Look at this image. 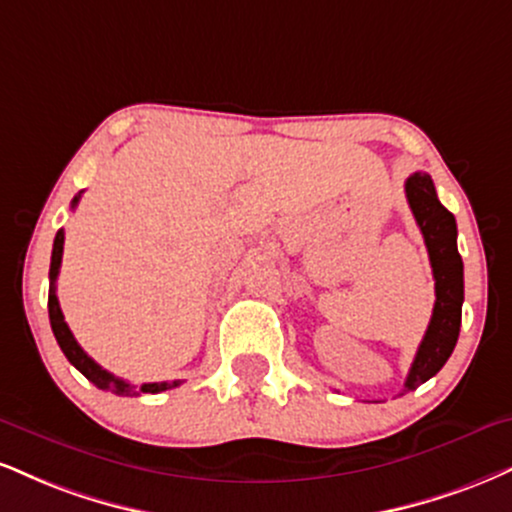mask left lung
<instances>
[{
	"mask_svg": "<svg viewBox=\"0 0 512 512\" xmlns=\"http://www.w3.org/2000/svg\"><path fill=\"white\" fill-rule=\"evenodd\" d=\"M405 197H408V205L424 236L436 281L432 322L427 326V334L417 348L408 379H405V391H415L417 386L432 379L446 365L455 343H458L465 281L463 257L458 252V226H455L453 214L436 197L432 176L415 171L405 181Z\"/></svg>",
	"mask_w": 512,
	"mask_h": 512,
	"instance_id": "left-lung-1",
	"label": "left lung"
}]
</instances>
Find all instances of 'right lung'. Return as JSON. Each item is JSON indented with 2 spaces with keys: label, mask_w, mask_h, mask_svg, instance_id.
Segmentation results:
<instances>
[{
  "label": "right lung",
  "mask_w": 512,
  "mask_h": 512,
  "mask_svg": "<svg viewBox=\"0 0 512 512\" xmlns=\"http://www.w3.org/2000/svg\"><path fill=\"white\" fill-rule=\"evenodd\" d=\"M78 200H80V193L73 197L71 209L78 205ZM61 255H64V229H59L57 231V238H54L52 264H49V300H47V307H49V324H52L54 338H57L59 348L64 350V355L69 357L71 365L76 367L85 379L92 381V384H95L97 389L114 391L116 396H140V393H159V391H166V389H176V386L181 384V381L143 384V386H140V389H135V386L128 384V381L114 377V374H109L107 369H102L95 360H92L88 353H85L83 348L78 346V341L71 334L69 324L64 322V312H61L59 298H57V276H59V267H61Z\"/></svg>",
  "instance_id": "right-lung-1"
}]
</instances>
